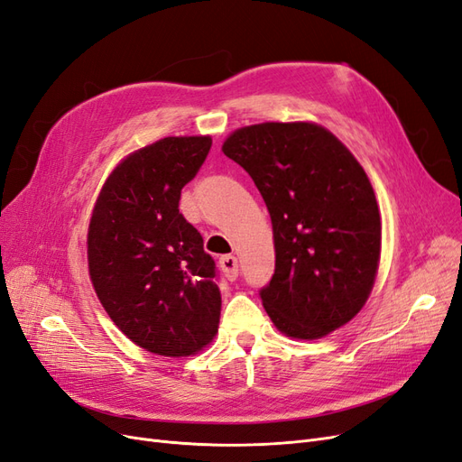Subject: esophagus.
I'll list each match as a JSON object with an SVG mask.
<instances>
[{"mask_svg": "<svg viewBox=\"0 0 462 462\" xmlns=\"http://www.w3.org/2000/svg\"><path fill=\"white\" fill-rule=\"evenodd\" d=\"M219 263H221V268H223V273H226V277L229 279V282H235V279L239 277V260H236L235 256H231V254L221 256Z\"/></svg>", "mask_w": 462, "mask_h": 462, "instance_id": "obj_1", "label": "esophagus"}]
</instances>
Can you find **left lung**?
Returning a JSON list of instances; mask_svg holds the SVG:
<instances>
[{"mask_svg":"<svg viewBox=\"0 0 462 462\" xmlns=\"http://www.w3.org/2000/svg\"><path fill=\"white\" fill-rule=\"evenodd\" d=\"M221 150L253 177L272 217L275 272L260 299L275 328L319 339L345 326L368 300L382 248L362 165L314 123L250 125Z\"/></svg>","mask_w":462,"mask_h":462,"instance_id":"8db88e82","label":"left lung"}]
</instances>
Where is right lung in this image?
<instances>
[{"mask_svg": "<svg viewBox=\"0 0 462 462\" xmlns=\"http://www.w3.org/2000/svg\"><path fill=\"white\" fill-rule=\"evenodd\" d=\"M212 138L167 136L125 158L88 227V270L114 324L146 351L189 356L214 339L221 295L214 258L179 212Z\"/></svg>", "mask_w": 462, "mask_h": 462, "instance_id": "1", "label": "right lung"}]
</instances>
